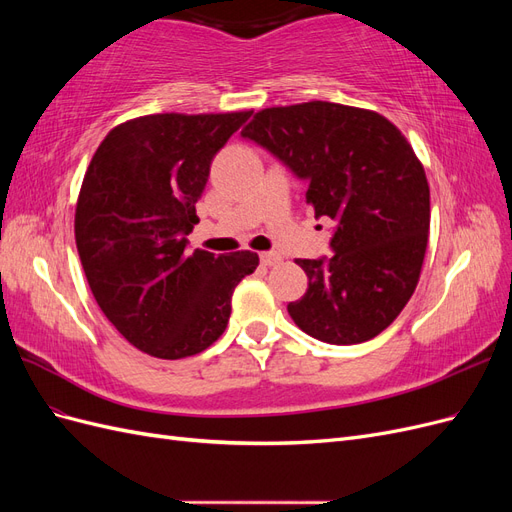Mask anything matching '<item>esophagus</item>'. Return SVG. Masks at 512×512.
Returning a JSON list of instances; mask_svg holds the SVG:
<instances>
[{"mask_svg":"<svg viewBox=\"0 0 512 512\" xmlns=\"http://www.w3.org/2000/svg\"><path fill=\"white\" fill-rule=\"evenodd\" d=\"M280 262H282L280 254H275V252H262L260 254V265L275 267V265H280Z\"/></svg>","mask_w":512,"mask_h":512,"instance_id":"obj_1","label":"esophagus"}]
</instances>
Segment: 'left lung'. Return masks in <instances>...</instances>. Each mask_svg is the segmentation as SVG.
<instances>
[{
	"mask_svg": "<svg viewBox=\"0 0 512 512\" xmlns=\"http://www.w3.org/2000/svg\"><path fill=\"white\" fill-rule=\"evenodd\" d=\"M307 183L316 220L331 218L333 256L297 260L307 292L288 303L320 342L352 346L382 333L410 301L429 235L423 164L389 119L305 102L265 108L241 132Z\"/></svg>",
	"mask_w": 512,
	"mask_h": 512,
	"instance_id": "obj_1",
	"label": "left lung"
}]
</instances>
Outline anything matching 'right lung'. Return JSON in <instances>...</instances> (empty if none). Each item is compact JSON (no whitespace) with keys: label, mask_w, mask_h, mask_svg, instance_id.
Masks as SVG:
<instances>
[{"label":"right lung","mask_w":512,"mask_h":512,"mask_svg":"<svg viewBox=\"0 0 512 512\" xmlns=\"http://www.w3.org/2000/svg\"><path fill=\"white\" fill-rule=\"evenodd\" d=\"M147 115L106 134L83 179L74 237L91 292L128 342L158 359L209 348L258 254L188 252L211 162L250 119Z\"/></svg>","instance_id":"obj_1"}]
</instances>
